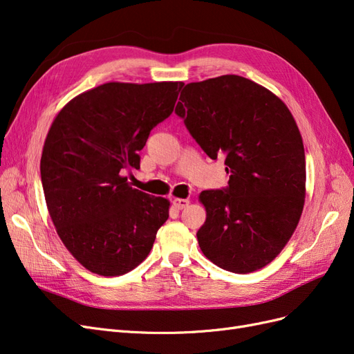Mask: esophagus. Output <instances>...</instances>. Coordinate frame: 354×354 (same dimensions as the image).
Returning a JSON list of instances; mask_svg holds the SVG:
<instances>
[{"label":"esophagus","instance_id":"esophagus-1","mask_svg":"<svg viewBox=\"0 0 354 354\" xmlns=\"http://www.w3.org/2000/svg\"><path fill=\"white\" fill-rule=\"evenodd\" d=\"M189 199H183V198H176L174 201H173V205L177 208V209H183V208H186L187 205H189Z\"/></svg>","mask_w":354,"mask_h":354}]
</instances>
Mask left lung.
<instances>
[{
	"instance_id": "left-lung-1",
	"label": "left lung",
	"mask_w": 354,
	"mask_h": 354,
	"mask_svg": "<svg viewBox=\"0 0 354 354\" xmlns=\"http://www.w3.org/2000/svg\"><path fill=\"white\" fill-rule=\"evenodd\" d=\"M176 113L211 159L226 155L229 187L203 190L196 236L220 269L246 274L285 248L304 208L303 138L288 106L239 75L186 84Z\"/></svg>"
}]
</instances>
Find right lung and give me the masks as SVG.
<instances>
[{
  "instance_id": "add662e5",
  "label": "right lung",
  "mask_w": 354,
  "mask_h": 354,
  "mask_svg": "<svg viewBox=\"0 0 354 354\" xmlns=\"http://www.w3.org/2000/svg\"><path fill=\"white\" fill-rule=\"evenodd\" d=\"M183 82H106L56 115L41 155L48 214L73 259L91 273L121 276L151 252L169 201L133 189L151 130L173 113Z\"/></svg>"
}]
</instances>
